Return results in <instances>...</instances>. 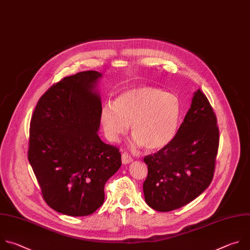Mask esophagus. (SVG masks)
<instances>
[{
	"instance_id": "esophagus-1",
	"label": "esophagus",
	"mask_w": 250,
	"mask_h": 250,
	"mask_svg": "<svg viewBox=\"0 0 250 250\" xmlns=\"http://www.w3.org/2000/svg\"><path fill=\"white\" fill-rule=\"evenodd\" d=\"M121 160H122V164L123 165H128L130 163L133 162V159L128 155V154H122V157H121Z\"/></svg>"
}]
</instances>
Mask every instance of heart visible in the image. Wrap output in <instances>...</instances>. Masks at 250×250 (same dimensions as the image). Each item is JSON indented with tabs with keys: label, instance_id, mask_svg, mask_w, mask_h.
Wrapping results in <instances>:
<instances>
[{
	"label": "heart",
	"instance_id": "heart-1",
	"mask_svg": "<svg viewBox=\"0 0 250 250\" xmlns=\"http://www.w3.org/2000/svg\"><path fill=\"white\" fill-rule=\"evenodd\" d=\"M177 98L161 89L140 85L121 92L114 104L106 103L101 111V123L106 139L118 142L127 134L129 125L133 146L159 151L170 143L179 119Z\"/></svg>",
	"mask_w": 250,
	"mask_h": 250
}]
</instances>
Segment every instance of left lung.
Returning <instances> with one entry per match:
<instances>
[{
    "instance_id": "obj_1",
    "label": "left lung",
    "mask_w": 250,
    "mask_h": 250,
    "mask_svg": "<svg viewBox=\"0 0 250 250\" xmlns=\"http://www.w3.org/2000/svg\"><path fill=\"white\" fill-rule=\"evenodd\" d=\"M219 141L216 114L199 88L170 143L144 158L147 166L143 184L146 203L156 211L169 212L202 194L214 176Z\"/></svg>"
}]
</instances>
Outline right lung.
I'll return each mask as SVG.
<instances>
[{"mask_svg":"<svg viewBox=\"0 0 250 250\" xmlns=\"http://www.w3.org/2000/svg\"><path fill=\"white\" fill-rule=\"evenodd\" d=\"M102 74L80 72L53 84L33 111L28 161L45 202L72 217L88 216L104 204V185L121 167L118 147L104 143Z\"/></svg>","mask_w":250,"mask_h":250,"instance_id":"right-lung-1","label":"right lung"}]
</instances>
